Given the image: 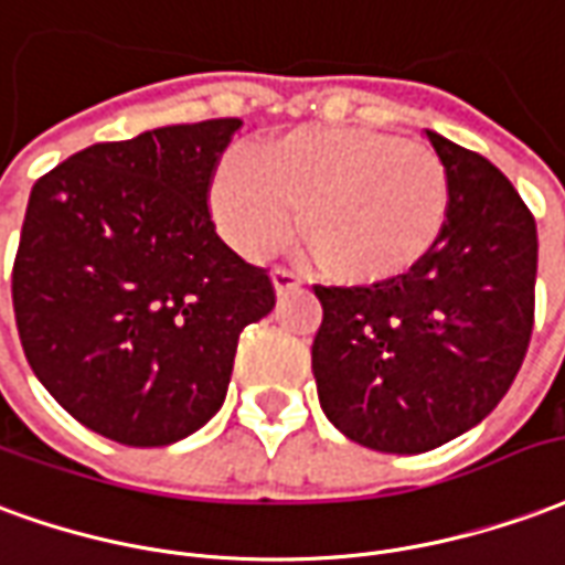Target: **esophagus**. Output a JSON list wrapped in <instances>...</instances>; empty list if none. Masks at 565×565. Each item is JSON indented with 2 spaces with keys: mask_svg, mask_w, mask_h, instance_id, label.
Segmentation results:
<instances>
[{
  "mask_svg": "<svg viewBox=\"0 0 565 565\" xmlns=\"http://www.w3.org/2000/svg\"><path fill=\"white\" fill-rule=\"evenodd\" d=\"M274 286L279 295H286V291L298 289L301 286V276L295 274L291 267H282V264H276L274 267Z\"/></svg>",
  "mask_w": 565,
  "mask_h": 565,
  "instance_id": "esophagus-1",
  "label": "esophagus"
}]
</instances>
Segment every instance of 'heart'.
Here are the masks:
<instances>
[{"label":"heart","instance_id":"1","mask_svg":"<svg viewBox=\"0 0 565 565\" xmlns=\"http://www.w3.org/2000/svg\"><path fill=\"white\" fill-rule=\"evenodd\" d=\"M212 212L227 243L264 258L301 237L343 282L411 274L441 243L450 212L447 170L431 148L365 127H298L255 151L225 158L212 179Z\"/></svg>","mask_w":565,"mask_h":565}]
</instances>
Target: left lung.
<instances>
[{
	"label": "left lung",
	"mask_w": 565,
	"mask_h": 565,
	"mask_svg": "<svg viewBox=\"0 0 565 565\" xmlns=\"http://www.w3.org/2000/svg\"><path fill=\"white\" fill-rule=\"evenodd\" d=\"M426 139L450 182L441 243L398 279L313 286L319 404L380 454H426L478 426L518 377L535 319L530 206L487 158Z\"/></svg>",
	"instance_id": "left-lung-1"
}]
</instances>
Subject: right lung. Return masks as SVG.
<instances>
[{"label":"right lung","mask_w":565,"mask_h":565,"mask_svg":"<svg viewBox=\"0 0 565 565\" xmlns=\"http://www.w3.org/2000/svg\"><path fill=\"white\" fill-rule=\"evenodd\" d=\"M239 118L97 142L33 185L11 301L26 362L109 441L163 447L225 402L274 279L215 234L210 188Z\"/></svg>","instance_id":"add662e5"}]
</instances>
